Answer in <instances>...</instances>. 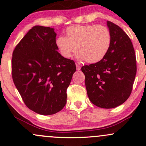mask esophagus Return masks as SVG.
Instances as JSON below:
<instances>
[{"instance_id": "34e87169", "label": "esophagus", "mask_w": 146, "mask_h": 146, "mask_svg": "<svg viewBox=\"0 0 146 146\" xmlns=\"http://www.w3.org/2000/svg\"><path fill=\"white\" fill-rule=\"evenodd\" d=\"M76 70H80L81 69V67L79 65H78L77 64H76Z\"/></svg>"}]
</instances>
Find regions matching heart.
Segmentation results:
<instances>
[{
  "mask_svg": "<svg viewBox=\"0 0 146 146\" xmlns=\"http://www.w3.org/2000/svg\"><path fill=\"white\" fill-rule=\"evenodd\" d=\"M66 36H60L56 45L61 55L70 58L76 50L78 60L88 63L101 61L107 54L111 45V34L107 27L102 25H74L66 31Z\"/></svg>",
  "mask_w": 146,
  "mask_h": 146,
  "instance_id": "1",
  "label": "heart"
}]
</instances>
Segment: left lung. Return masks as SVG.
<instances>
[{
	"instance_id": "8db88e82",
	"label": "left lung",
	"mask_w": 146,
	"mask_h": 146,
	"mask_svg": "<svg viewBox=\"0 0 146 146\" xmlns=\"http://www.w3.org/2000/svg\"><path fill=\"white\" fill-rule=\"evenodd\" d=\"M111 45L98 62L85 65V85L91 102L102 108L122 104L131 94L136 74V58L128 36L118 26L107 21Z\"/></svg>"
}]
</instances>
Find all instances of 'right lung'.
I'll list each match as a JSON object with an SVG mask.
<instances>
[{"label": "right lung", "mask_w": 146, "mask_h": 146, "mask_svg": "<svg viewBox=\"0 0 146 146\" xmlns=\"http://www.w3.org/2000/svg\"><path fill=\"white\" fill-rule=\"evenodd\" d=\"M54 29L35 26L14 50L12 76L25 105L41 115L58 112L76 68L57 50Z\"/></svg>", "instance_id": "right-lung-1"}]
</instances>
